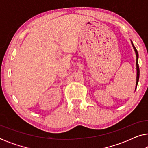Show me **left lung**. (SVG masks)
Segmentation results:
<instances>
[{"instance_id":"1","label":"left lung","mask_w":148,"mask_h":148,"mask_svg":"<svg viewBox=\"0 0 148 148\" xmlns=\"http://www.w3.org/2000/svg\"><path fill=\"white\" fill-rule=\"evenodd\" d=\"M132 45H133V47L134 48L135 50V54H136V56H137V58H136V65H137V82H136V88H137V84H138V82H139V64H138V57H139V54H138V52H137V50L135 47L133 45V42H132ZM136 88H135V90H136Z\"/></svg>"}]
</instances>
